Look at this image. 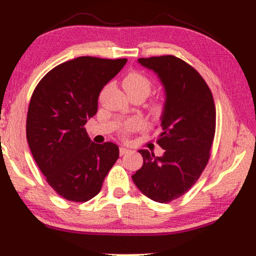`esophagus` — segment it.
<instances>
[{
	"label": "esophagus",
	"mask_w": 256,
	"mask_h": 256,
	"mask_svg": "<svg viewBox=\"0 0 256 256\" xmlns=\"http://www.w3.org/2000/svg\"><path fill=\"white\" fill-rule=\"evenodd\" d=\"M129 150L127 148H124V146H120V155L124 156L126 154H128Z\"/></svg>",
	"instance_id": "1"
}]
</instances>
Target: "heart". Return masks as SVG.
<instances>
[{
	"label": "heart",
	"mask_w": 256,
	"mask_h": 256,
	"mask_svg": "<svg viewBox=\"0 0 256 256\" xmlns=\"http://www.w3.org/2000/svg\"><path fill=\"white\" fill-rule=\"evenodd\" d=\"M124 90H135V92H141L143 94H148L150 92V87H152V82L146 78L144 74L140 72H130L124 76V82H122ZM132 126L129 124L126 127V129H130Z\"/></svg>",
	"instance_id": "heart-1"
}]
</instances>
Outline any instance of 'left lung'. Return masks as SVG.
I'll return each instance as SVG.
<instances>
[{"mask_svg": "<svg viewBox=\"0 0 256 256\" xmlns=\"http://www.w3.org/2000/svg\"><path fill=\"white\" fill-rule=\"evenodd\" d=\"M158 76L166 93L157 143L164 149L157 157L138 150L143 166L132 178L140 191L158 202H169L190 190L210 158L216 132V106L202 76L174 56L140 58Z\"/></svg>", "mask_w": 256, "mask_h": 256, "instance_id": "8db88e82", "label": "left lung"}]
</instances>
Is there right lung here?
Listing matches in <instances>:
<instances>
[{
    "label": "right lung",
    "instance_id": "right-lung-1",
    "mask_svg": "<svg viewBox=\"0 0 256 256\" xmlns=\"http://www.w3.org/2000/svg\"><path fill=\"white\" fill-rule=\"evenodd\" d=\"M127 59L78 57L56 66L38 82L26 116V140L48 185L62 198L82 202L99 194L118 158V146L90 141L85 124L98 98Z\"/></svg>",
    "mask_w": 256,
    "mask_h": 256
}]
</instances>
